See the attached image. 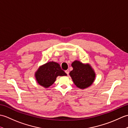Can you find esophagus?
<instances>
[{
	"label": "esophagus",
	"instance_id": "1",
	"mask_svg": "<svg viewBox=\"0 0 128 128\" xmlns=\"http://www.w3.org/2000/svg\"><path fill=\"white\" fill-rule=\"evenodd\" d=\"M65 72H66V74L68 75H69V70H66V71H65Z\"/></svg>",
	"mask_w": 128,
	"mask_h": 128
}]
</instances>
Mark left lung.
<instances>
[{
    "instance_id": "obj_1",
    "label": "left lung",
    "mask_w": 128,
    "mask_h": 128,
    "mask_svg": "<svg viewBox=\"0 0 128 128\" xmlns=\"http://www.w3.org/2000/svg\"><path fill=\"white\" fill-rule=\"evenodd\" d=\"M73 70L69 73L75 85L78 88L85 89L90 86L94 80L96 74L88 64L75 60L72 62Z\"/></svg>"
}]
</instances>
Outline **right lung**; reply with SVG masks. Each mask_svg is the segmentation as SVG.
<instances>
[{"label": "right lung", "mask_w": 128, "mask_h": 128, "mask_svg": "<svg viewBox=\"0 0 128 128\" xmlns=\"http://www.w3.org/2000/svg\"><path fill=\"white\" fill-rule=\"evenodd\" d=\"M67 75L57 62H50L40 66L35 72L36 81L40 86L48 88L55 82L58 76Z\"/></svg>", "instance_id": "add662e5"}]
</instances>
